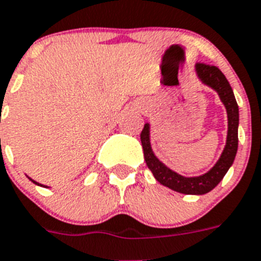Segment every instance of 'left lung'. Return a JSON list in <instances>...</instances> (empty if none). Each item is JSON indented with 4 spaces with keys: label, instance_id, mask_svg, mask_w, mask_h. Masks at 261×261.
<instances>
[{
    "label": "left lung",
    "instance_id": "obj_1",
    "mask_svg": "<svg viewBox=\"0 0 261 261\" xmlns=\"http://www.w3.org/2000/svg\"><path fill=\"white\" fill-rule=\"evenodd\" d=\"M195 73L203 85L215 90L220 100H222V103L224 105L225 111H227V120H228L227 139H225V146L220 156H219L218 162L205 174H201L199 176H183V175L178 174L170 167H167L154 154L152 147H151L150 123H144L141 134L144 161L154 175V178L161 185L185 195H204L212 191L222 181L224 175L227 174V171L235 161L239 142V106L231 85L227 81L225 75L216 66H208L204 63H196Z\"/></svg>",
    "mask_w": 261,
    "mask_h": 261
}]
</instances>
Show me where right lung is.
<instances>
[{
	"label": "right lung",
	"mask_w": 261,
	"mask_h": 261,
	"mask_svg": "<svg viewBox=\"0 0 261 261\" xmlns=\"http://www.w3.org/2000/svg\"><path fill=\"white\" fill-rule=\"evenodd\" d=\"M28 178H29V176H28ZM30 179V180H32L33 181V183H34V185H37V186H41V187H42V186L43 185H41V183H38V181H36V180H33V179L32 178H29ZM43 187H45V186H43Z\"/></svg>",
	"instance_id": "1"
}]
</instances>
